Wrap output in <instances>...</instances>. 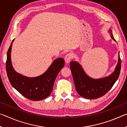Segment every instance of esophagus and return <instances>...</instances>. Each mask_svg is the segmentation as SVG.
Masks as SVG:
<instances>
[{"mask_svg":"<svg viewBox=\"0 0 127 127\" xmlns=\"http://www.w3.org/2000/svg\"><path fill=\"white\" fill-rule=\"evenodd\" d=\"M73 57V55L72 53H68L65 56V57H64V60H65L66 63H69V62L70 61H71Z\"/></svg>","mask_w":127,"mask_h":127,"instance_id":"obj_1","label":"esophagus"}]
</instances>
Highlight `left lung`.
Returning <instances> with one entry per match:
<instances>
[{"label": "left lung", "instance_id": "obj_1", "mask_svg": "<svg viewBox=\"0 0 127 127\" xmlns=\"http://www.w3.org/2000/svg\"><path fill=\"white\" fill-rule=\"evenodd\" d=\"M109 32L111 38L115 41L110 29ZM118 58V64L114 72L109 77L98 79L90 78L85 73L80 64L76 62H72L70 63V69L75 87L79 95L89 99H95L105 95L112 88L119 76L121 69V59L119 53Z\"/></svg>", "mask_w": 127, "mask_h": 127}]
</instances>
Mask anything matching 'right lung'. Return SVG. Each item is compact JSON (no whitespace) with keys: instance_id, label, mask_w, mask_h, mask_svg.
Instances as JSON below:
<instances>
[{"instance_id":"1","label":"right lung","mask_w":127,"mask_h":127,"mask_svg":"<svg viewBox=\"0 0 127 127\" xmlns=\"http://www.w3.org/2000/svg\"><path fill=\"white\" fill-rule=\"evenodd\" d=\"M12 46V42L7 51L6 61V71L10 84L22 95L31 100L40 101L48 97L53 91L56 77L65 63L64 59H55L44 74L29 78L17 73L13 68L10 58Z\"/></svg>"}]
</instances>
